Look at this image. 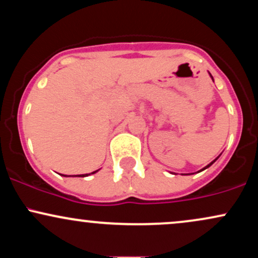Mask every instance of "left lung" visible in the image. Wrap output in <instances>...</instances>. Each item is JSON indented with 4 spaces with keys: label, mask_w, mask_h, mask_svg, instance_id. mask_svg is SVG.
I'll return each mask as SVG.
<instances>
[{
    "label": "left lung",
    "mask_w": 258,
    "mask_h": 258,
    "mask_svg": "<svg viewBox=\"0 0 258 258\" xmlns=\"http://www.w3.org/2000/svg\"><path fill=\"white\" fill-rule=\"evenodd\" d=\"M218 158H220V156H218ZM218 158H216V159L214 160V161H212V162H210V164H209V165H207V166H206V167H204V168H203V170H205V168H207V167H210V166H211V165H212V164H214V162H215V161H216V160H217Z\"/></svg>",
    "instance_id": "1"
}]
</instances>
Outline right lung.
Masks as SVG:
<instances>
[{"label": "right lung", "mask_w": 258, "mask_h": 258, "mask_svg": "<svg viewBox=\"0 0 258 258\" xmlns=\"http://www.w3.org/2000/svg\"><path fill=\"white\" fill-rule=\"evenodd\" d=\"M97 171H98V170H97ZM97 171H94V172H92V173H96ZM88 174H91V173H86V174H79V176H76V177H86V176H88ZM65 177H67V176H65Z\"/></svg>", "instance_id": "right-lung-1"}]
</instances>
